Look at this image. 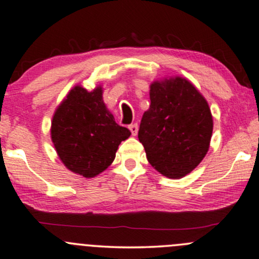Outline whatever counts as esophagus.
<instances>
[{"mask_svg":"<svg viewBox=\"0 0 259 259\" xmlns=\"http://www.w3.org/2000/svg\"><path fill=\"white\" fill-rule=\"evenodd\" d=\"M129 129L130 132H132L133 136H136L137 133H139V125H137V124H132V125H129Z\"/></svg>","mask_w":259,"mask_h":259,"instance_id":"1","label":"esophagus"}]
</instances>
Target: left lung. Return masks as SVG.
Wrapping results in <instances>:
<instances>
[{"label":"left lung","mask_w":259,"mask_h":259,"mask_svg":"<svg viewBox=\"0 0 259 259\" xmlns=\"http://www.w3.org/2000/svg\"><path fill=\"white\" fill-rule=\"evenodd\" d=\"M149 98V109L140 124V142L156 171L172 179L182 178L208 153L210 107L197 88L181 76L154 81Z\"/></svg>","instance_id":"obj_1"}]
</instances>
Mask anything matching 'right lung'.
Returning a JSON list of instances; mask_svg holds the SVG:
<instances>
[{
    "instance_id": "add662e5",
    "label": "right lung",
    "mask_w": 259,
    "mask_h": 259,
    "mask_svg": "<svg viewBox=\"0 0 259 259\" xmlns=\"http://www.w3.org/2000/svg\"><path fill=\"white\" fill-rule=\"evenodd\" d=\"M132 135L114 122L103 100V87L71 88L51 120V140L61 161L71 172L93 178L113 162L122 141Z\"/></svg>"
}]
</instances>
